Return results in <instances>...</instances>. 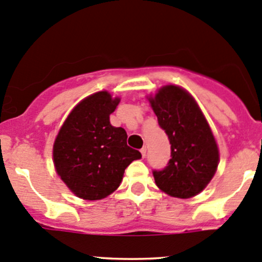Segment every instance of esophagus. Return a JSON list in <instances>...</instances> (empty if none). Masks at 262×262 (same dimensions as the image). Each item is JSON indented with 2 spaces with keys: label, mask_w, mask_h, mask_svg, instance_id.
Segmentation results:
<instances>
[{
  "label": "esophagus",
  "mask_w": 262,
  "mask_h": 262,
  "mask_svg": "<svg viewBox=\"0 0 262 262\" xmlns=\"http://www.w3.org/2000/svg\"><path fill=\"white\" fill-rule=\"evenodd\" d=\"M140 153H142V157H143V158L145 157V154H146V148H145V146H144V148L140 149Z\"/></svg>",
  "instance_id": "34e87169"
}]
</instances>
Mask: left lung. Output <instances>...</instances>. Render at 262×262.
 <instances>
[{
	"instance_id": "left-lung-1",
	"label": "left lung",
	"mask_w": 262,
	"mask_h": 262,
	"mask_svg": "<svg viewBox=\"0 0 262 262\" xmlns=\"http://www.w3.org/2000/svg\"><path fill=\"white\" fill-rule=\"evenodd\" d=\"M149 102L171 145L168 165L153 170L155 184L170 196H195L210 183L219 164L210 126L195 99L182 87L164 85Z\"/></svg>"
}]
</instances>
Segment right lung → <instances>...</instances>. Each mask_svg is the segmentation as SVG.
Wrapping results in <instances>:
<instances>
[{
  "instance_id": "obj_1",
  "label": "right lung",
  "mask_w": 262,
  "mask_h": 262,
  "mask_svg": "<svg viewBox=\"0 0 262 262\" xmlns=\"http://www.w3.org/2000/svg\"><path fill=\"white\" fill-rule=\"evenodd\" d=\"M119 98L97 92L73 108L53 144L57 174L74 195L100 200L117 190L126 166L142 154L126 145V132L116 128L109 116Z\"/></svg>"
}]
</instances>
